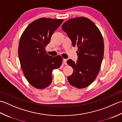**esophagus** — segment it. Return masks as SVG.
<instances>
[{
	"label": "esophagus",
	"instance_id": "esophagus-1",
	"mask_svg": "<svg viewBox=\"0 0 122 122\" xmlns=\"http://www.w3.org/2000/svg\"><path fill=\"white\" fill-rule=\"evenodd\" d=\"M67 59H63V64L65 65H67Z\"/></svg>",
	"mask_w": 122,
	"mask_h": 122
}]
</instances>
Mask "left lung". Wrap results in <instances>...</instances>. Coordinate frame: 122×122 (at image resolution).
I'll use <instances>...</instances> for the list:
<instances>
[{"label":"left lung","instance_id":"8db88e82","mask_svg":"<svg viewBox=\"0 0 122 122\" xmlns=\"http://www.w3.org/2000/svg\"><path fill=\"white\" fill-rule=\"evenodd\" d=\"M61 28L73 46L78 48L77 62L71 59L67 61L74 70L68 81L76 88L86 87L94 81L101 69L104 51L102 35L92 21L84 17L69 19Z\"/></svg>","mask_w":122,"mask_h":122}]
</instances>
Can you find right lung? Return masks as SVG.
<instances>
[{"instance_id": "right-lung-1", "label": "right lung", "mask_w": 122, "mask_h": 122, "mask_svg": "<svg viewBox=\"0 0 122 122\" xmlns=\"http://www.w3.org/2000/svg\"><path fill=\"white\" fill-rule=\"evenodd\" d=\"M64 19L41 18L26 27L20 38L18 57L24 74L35 88L44 89L52 81V71L61 65L60 55L49 56L46 46Z\"/></svg>"}]
</instances>
